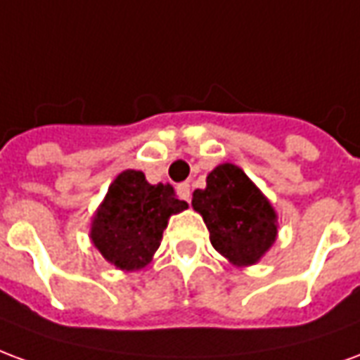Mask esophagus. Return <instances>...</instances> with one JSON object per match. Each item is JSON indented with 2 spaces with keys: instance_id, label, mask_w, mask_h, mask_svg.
<instances>
[{
  "instance_id": "obj_1",
  "label": "esophagus",
  "mask_w": 360,
  "mask_h": 360,
  "mask_svg": "<svg viewBox=\"0 0 360 360\" xmlns=\"http://www.w3.org/2000/svg\"><path fill=\"white\" fill-rule=\"evenodd\" d=\"M177 195H179L181 200L191 202V185H188V183H181V185H177Z\"/></svg>"
}]
</instances>
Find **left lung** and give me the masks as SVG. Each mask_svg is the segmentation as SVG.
Instances as JSON below:
<instances>
[{
  "label": "left lung",
  "instance_id": "obj_1",
  "mask_svg": "<svg viewBox=\"0 0 360 360\" xmlns=\"http://www.w3.org/2000/svg\"><path fill=\"white\" fill-rule=\"evenodd\" d=\"M219 255L237 266L260 260L276 241V212L255 183L233 164H221L206 177V188L193 193Z\"/></svg>",
  "mask_w": 360,
  "mask_h": 360
}]
</instances>
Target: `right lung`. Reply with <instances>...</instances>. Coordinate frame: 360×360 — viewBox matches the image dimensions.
<instances>
[{
    "instance_id": "add662e5",
    "label": "right lung",
    "mask_w": 360,
    "mask_h": 360,
    "mask_svg": "<svg viewBox=\"0 0 360 360\" xmlns=\"http://www.w3.org/2000/svg\"><path fill=\"white\" fill-rule=\"evenodd\" d=\"M188 204L175 198L172 185H150L144 173L127 169L108 188L92 224V243L121 270H139L160 247L172 214Z\"/></svg>"
}]
</instances>
